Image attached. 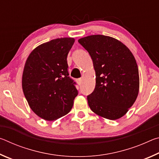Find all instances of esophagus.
<instances>
[{"label":"esophagus","instance_id":"1","mask_svg":"<svg viewBox=\"0 0 159 159\" xmlns=\"http://www.w3.org/2000/svg\"><path fill=\"white\" fill-rule=\"evenodd\" d=\"M76 80V83H78V85H80V84H81V83H82V79H78Z\"/></svg>","mask_w":159,"mask_h":159}]
</instances>
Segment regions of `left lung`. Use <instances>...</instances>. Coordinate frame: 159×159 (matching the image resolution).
Listing matches in <instances>:
<instances>
[{"mask_svg":"<svg viewBox=\"0 0 159 159\" xmlns=\"http://www.w3.org/2000/svg\"><path fill=\"white\" fill-rule=\"evenodd\" d=\"M93 60L96 84L87 97L97 115L109 120L123 116L138 98L139 78L133 53L114 38L92 35L79 40Z\"/></svg>","mask_w":159,"mask_h":159,"instance_id":"obj_1","label":"left lung"}]
</instances>
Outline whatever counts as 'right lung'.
Segmentation results:
<instances>
[{"mask_svg":"<svg viewBox=\"0 0 159 159\" xmlns=\"http://www.w3.org/2000/svg\"><path fill=\"white\" fill-rule=\"evenodd\" d=\"M73 38H60L39 45L26 61L22 90L30 108L43 119L55 120L71 111L78 95L70 79L66 57Z\"/></svg>","mask_w":159,"mask_h":159,"instance_id":"add662e5","label":"right lung"}]
</instances>
